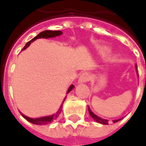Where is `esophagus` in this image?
Listing matches in <instances>:
<instances>
[{"label":"esophagus","mask_w":146,"mask_h":146,"mask_svg":"<svg viewBox=\"0 0 146 146\" xmlns=\"http://www.w3.org/2000/svg\"><path fill=\"white\" fill-rule=\"evenodd\" d=\"M90 80V76L88 72H83L80 74V78H79V82L80 83H86Z\"/></svg>","instance_id":"1"}]
</instances>
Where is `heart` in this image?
Returning a JSON list of instances; mask_svg holds the SVG:
<instances>
[{"label":"heart","instance_id":"heart-1","mask_svg":"<svg viewBox=\"0 0 146 146\" xmlns=\"http://www.w3.org/2000/svg\"><path fill=\"white\" fill-rule=\"evenodd\" d=\"M100 54H101V56L103 57V58H107L110 55V50L109 49H107V48L102 49V50L100 52Z\"/></svg>","mask_w":146,"mask_h":146}]
</instances>
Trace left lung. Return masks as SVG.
Returning <instances> with one entry per match:
<instances>
[{
    "mask_svg": "<svg viewBox=\"0 0 146 146\" xmlns=\"http://www.w3.org/2000/svg\"><path fill=\"white\" fill-rule=\"evenodd\" d=\"M88 112H89V115H90V116L93 118V119H94L95 121H97V122H98V123H99L105 124V125H106V124H108V123H109V122H108V120H107V119H102V118H100V117L97 116V115H95V114H93V112L92 111V110H90V108H89V107H88ZM120 119L113 120V122H114V123H116V122L119 121Z\"/></svg>",
    "mask_w": 146,
    "mask_h": 146,
    "instance_id": "obj_1",
    "label": "left lung"
}]
</instances>
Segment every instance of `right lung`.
<instances>
[{"mask_svg": "<svg viewBox=\"0 0 146 146\" xmlns=\"http://www.w3.org/2000/svg\"><path fill=\"white\" fill-rule=\"evenodd\" d=\"M62 32L61 31H50V30H47V31H42V32H40V34H38L36 36L34 37L31 40H30V41H28V42L27 43L25 46L23 48V50L26 49V48L30 45L31 42L36 40L37 39H40V38H45V39H47V38H52V37L58 36L62 35ZM74 88H75V86H74L73 84H71L70 87H69V88H68L67 93H70V91H71ZM65 98L64 100H63V102H62V105H61V106H60V108L58 109V110L57 113L54 114V115H49V116H44V117H40V118H36V119L29 118V117H27V116H26V115H23L22 113H21V115H23V117L24 119H26L28 122H30V123H33V124H36V125H45V124L50 123L51 122H53V120H55V119L58 117V115H60V113H61V111H62V104H63V102H64L65 101Z\"/></svg>", "mask_w": 146, "mask_h": 146, "instance_id": "obj_1", "label": "right lung"}]
</instances>
